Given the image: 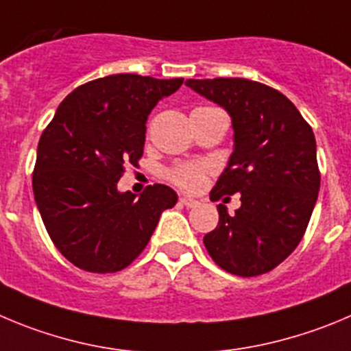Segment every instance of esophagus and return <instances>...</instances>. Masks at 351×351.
I'll return each mask as SVG.
<instances>
[{
    "label": "esophagus",
    "mask_w": 351,
    "mask_h": 351,
    "mask_svg": "<svg viewBox=\"0 0 351 351\" xmlns=\"http://www.w3.org/2000/svg\"><path fill=\"white\" fill-rule=\"evenodd\" d=\"M180 204H182V206H186V208H195V206H197L199 202L195 201V199H192V197H185V195H182V197H180Z\"/></svg>",
    "instance_id": "esophagus-1"
}]
</instances>
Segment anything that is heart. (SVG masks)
Wrapping results in <instances>:
<instances>
[{
    "label": "heart",
    "instance_id": "obj_1",
    "mask_svg": "<svg viewBox=\"0 0 351 351\" xmlns=\"http://www.w3.org/2000/svg\"><path fill=\"white\" fill-rule=\"evenodd\" d=\"M208 171L209 168L204 162H182L169 169L168 178L183 191L197 192L206 183Z\"/></svg>",
    "mask_w": 351,
    "mask_h": 351
}]
</instances>
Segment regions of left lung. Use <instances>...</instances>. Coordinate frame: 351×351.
I'll use <instances>...</instances> for the list:
<instances>
[{"label": "left lung", "instance_id": "8db88e82", "mask_svg": "<svg viewBox=\"0 0 351 351\" xmlns=\"http://www.w3.org/2000/svg\"><path fill=\"white\" fill-rule=\"evenodd\" d=\"M232 117L234 152L209 197L241 194V208L204 235L209 256L239 277L282 263L308 227L320 189L315 136L280 91L242 77L185 81Z\"/></svg>", "mask_w": 351, "mask_h": 351}]
</instances>
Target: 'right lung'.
<instances>
[{
	"mask_svg": "<svg viewBox=\"0 0 351 351\" xmlns=\"http://www.w3.org/2000/svg\"><path fill=\"white\" fill-rule=\"evenodd\" d=\"M183 80L114 74L64 98L38 143L32 191L57 250L77 268L114 274L149 244L178 195L160 183L136 197L117 191L124 165L138 166L145 123Z\"/></svg>",
	"mask_w": 351,
	"mask_h": 351,
	"instance_id": "right-lung-1",
	"label": "right lung"
}]
</instances>
